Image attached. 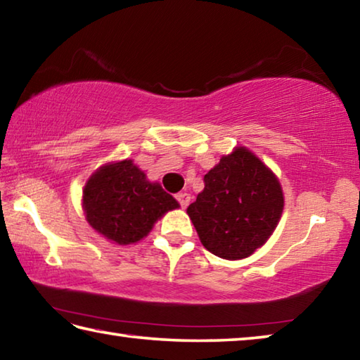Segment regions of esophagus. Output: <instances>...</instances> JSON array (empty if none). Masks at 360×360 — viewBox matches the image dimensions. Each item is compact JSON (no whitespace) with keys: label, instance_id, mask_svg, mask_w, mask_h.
I'll return each mask as SVG.
<instances>
[{"label":"esophagus","instance_id":"1","mask_svg":"<svg viewBox=\"0 0 360 360\" xmlns=\"http://www.w3.org/2000/svg\"><path fill=\"white\" fill-rule=\"evenodd\" d=\"M176 200L179 202L181 208H187V205L191 203V195H188L187 192H181V193L176 195Z\"/></svg>","mask_w":360,"mask_h":360}]
</instances>
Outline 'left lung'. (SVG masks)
Segmentation results:
<instances>
[{
    "label": "left lung",
    "mask_w": 360,
    "mask_h": 360,
    "mask_svg": "<svg viewBox=\"0 0 360 360\" xmlns=\"http://www.w3.org/2000/svg\"><path fill=\"white\" fill-rule=\"evenodd\" d=\"M203 181V192L187 208L202 245L227 260L245 259L265 245L284 208L271 169L249 149L236 148Z\"/></svg>",
    "instance_id": "left-lung-1"
}]
</instances>
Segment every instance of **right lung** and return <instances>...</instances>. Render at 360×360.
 I'll list each match as a JSON object with an SVG mask.
<instances>
[{
	"label": "right lung",
	"mask_w": 360,
	"mask_h": 360,
	"mask_svg": "<svg viewBox=\"0 0 360 360\" xmlns=\"http://www.w3.org/2000/svg\"><path fill=\"white\" fill-rule=\"evenodd\" d=\"M85 219L109 241L131 245L143 240L165 212L179 208L172 195L131 160L108 163L90 176L82 193Z\"/></svg>",
	"instance_id": "obj_1"
}]
</instances>
